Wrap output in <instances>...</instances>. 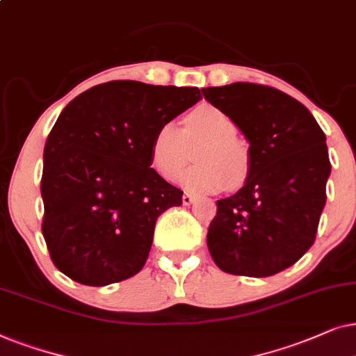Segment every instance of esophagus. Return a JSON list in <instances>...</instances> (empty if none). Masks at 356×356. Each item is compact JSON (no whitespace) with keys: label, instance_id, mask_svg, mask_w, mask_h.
I'll return each instance as SVG.
<instances>
[{"label":"esophagus","instance_id":"1","mask_svg":"<svg viewBox=\"0 0 356 356\" xmlns=\"http://www.w3.org/2000/svg\"><path fill=\"white\" fill-rule=\"evenodd\" d=\"M182 203H184V205H186V207L192 205V203H193V197L191 195V193H184V195H182Z\"/></svg>","mask_w":356,"mask_h":356}]
</instances>
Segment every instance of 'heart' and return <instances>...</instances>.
Listing matches in <instances>:
<instances>
[{"instance_id":"b5f03b06","label":"heart","mask_w":356,"mask_h":356,"mask_svg":"<svg viewBox=\"0 0 356 356\" xmlns=\"http://www.w3.org/2000/svg\"><path fill=\"white\" fill-rule=\"evenodd\" d=\"M236 125L220 108L202 104L184 118L182 131L172 122L161 123L149 146V161L158 175L172 181L188 161V146L198 164L181 175V184L197 193L218 192L227 184L239 186L249 174V153L236 138Z\"/></svg>"}]
</instances>
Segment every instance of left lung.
I'll return each mask as SVG.
<instances>
[{
	"label": "left lung",
	"instance_id": "8db88e82",
	"mask_svg": "<svg viewBox=\"0 0 356 356\" xmlns=\"http://www.w3.org/2000/svg\"><path fill=\"white\" fill-rule=\"evenodd\" d=\"M249 141V174L216 202L207 244L222 272L270 277L314 244L330 174L325 135L300 101L278 89L233 83L202 89Z\"/></svg>",
	"mask_w": 356,
	"mask_h": 356
}]
</instances>
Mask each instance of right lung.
I'll use <instances>...</instances> for the list:
<instances>
[{
  "mask_svg": "<svg viewBox=\"0 0 356 356\" xmlns=\"http://www.w3.org/2000/svg\"><path fill=\"white\" fill-rule=\"evenodd\" d=\"M200 97L198 88L108 81L63 108L40 181L42 234L61 273L106 286L143 268L156 220L184 193L149 168L151 140Z\"/></svg>",
  "mask_w": 356,
  "mask_h": 356,
  "instance_id": "obj_1",
  "label": "right lung"
}]
</instances>
